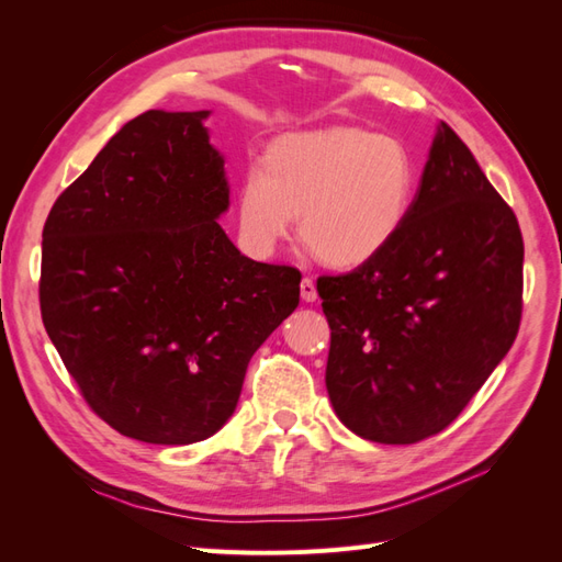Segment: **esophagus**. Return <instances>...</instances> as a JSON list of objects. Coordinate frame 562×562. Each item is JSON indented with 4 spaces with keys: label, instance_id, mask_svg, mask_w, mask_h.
<instances>
[{
    "label": "esophagus",
    "instance_id": "1",
    "mask_svg": "<svg viewBox=\"0 0 562 562\" xmlns=\"http://www.w3.org/2000/svg\"><path fill=\"white\" fill-rule=\"evenodd\" d=\"M300 295H302L304 302H316L318 293H316V285H314V281L310 277H304L300 281Z\"/></svg>",
    "mask_w": 562,
    "mask_h": 562
}]
</instances>
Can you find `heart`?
<instances>
[{"instance_id": "heart-1", "label": "heart", "mask_w": 562, "mask_h": 562, "mask_svg": "<svg viewBox=\"0 0 562 562\" xmlns=\"http://www.w3.org/2000/svg\"><path fill=\"white\" fill-rule=\"evenodd\" d=\"M407 147L391 135L335 126L271 140L236 187V225L255 258L297 232L321 262L363 267L398 239L415 199Z\"/></svg>"}]
</instances>
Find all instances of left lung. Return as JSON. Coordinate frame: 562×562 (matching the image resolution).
<instances>
[{"label":"left lung","instance_id":"left-lung-1","mask_svg":"<svg viewBox=\"0 0 562 562\" xmlns=\"http://www.w3.org/2000/svg\"><path fill=\"white\" fill-rule=\"evenodd\" d=\"M316 291L326 386L356 436L411 446L443 431L512 349L522 236L462 138L440 122L398 239Z\"/></svg>","mask_w":562,"mask_h":562}]
</instances>
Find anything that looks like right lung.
<instances>
[{"instance_id":"add662e5","label":"right lung","mask_w":562,"mask_h":562,"mask_svg":"<svg viewBox=\"0 0 562 562\" xmlns=\"http://www.w3.org/2000/svg\"><path fill=\"white\" fill-rule=\"evenodd\" d=\"M211 110H149L119 128L50 209L44 328L112 429L190 446L234 415L252 353L300 304V271L255 262L229 209Z\"/></svg>"}]
</instances>
